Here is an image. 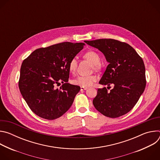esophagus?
I'll return each mask as SVG.
<instances>
[{
	"instance_id": "obj_1",
	"label": "esophagus",
	"mask_w": 160,
	"mask_h": 160,
	"mask_svg": "<svg viewBox=\"0 0 160 160\" xmlns=\"http://www.w3.org/2000/svg\"><path fill=\"white\" fill-rule=\"evenodd\" d=\"M87 88V87H80V90H86Z\"/></svg>"
}]
</instances>
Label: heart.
<instances>
[{
  "mask_svg": "<svg viewBox=\"0 0 160 160\" xmlns=\"http://www.w3.org/2000/svg\"><path fill=\"white\" fill-rule=\"evenodd\" d=\"M84 58L92 62L94 65L95 69L99 68V64L101 62V57L99 54L93 51H88L84 54ZM77 67V61L76 58H72L69 63H68V70L73 73L75 72ZM97 80L96 76H78L72 80V83L74 85H78L80 87H87L92 85Z\"/></svg>",
  "mask_w": 160,
  "mask_h": 160,
  "instance_id": "b5f03b06",
  "label": "heart"
}]
</instances>
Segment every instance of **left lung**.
<instances>
[{
    "label": "left lung",
    "mask_w": 160,
    "mask_h": 160,
    "mask_svg": "<svg viewBox=\"0 0 160 160\" xmlns=\"http://www.w3.org/2000/svg\"><path fill=\"white\" fill-rule=\"evenodd\" d=\"M84 42L101 51L109 62L99 83L114 85L109 92L106 87L98 90L93 99L95 108L109 118L125 115L138 102L146 85L142 58L129 44L117 40L101 38Z\"/></svg>",
    "instance_id": "1"
}]
</instances>
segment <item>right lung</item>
Instances as JSON below:
<instances>
[{
  "label": "right lung",
  "instance_id": "add662e5",
  "mask_svg": "<svg viewBox=\"0 0 160 160\" xmlns=\"http://www.w3.org/2000/svg\"><path fill=\"white\" fill-rule=\"evenodd\" d=\"M84 45L66 42L39 48L22 61L19 88L35 115L52 120L70 109L80 87L68 83V63ZM60 82V88L56 89Z\"/></svg>",
  "mask_w": 160,
  "mask_h": 160
}]
</instances>
